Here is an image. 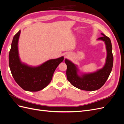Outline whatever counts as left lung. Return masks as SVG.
I'll list each match as a JSON object with an SVG mask.
<instances>
[{"mask_svg": "<svg viewBox=\"0 0 124 124\" xmlns=\"http://www.w3.org/2000/svg\"><path fill=\"white\" fill-rule=\"evenodd\" d=\"M101 34L103 36L97 40H102L104 42L107 53L106 63L102 68L94 72L80 73V70L77 65L68 59H65L67 66V80L73 86L80 89L93 91L100 88L106 83L111 73L113 64L111 41L110 38L103 33H101Z\"/></svg>", "mask_w": 124, "mask_h": 124, "instance_id": "8db88e82", "label": "left lung"}]
</instances>
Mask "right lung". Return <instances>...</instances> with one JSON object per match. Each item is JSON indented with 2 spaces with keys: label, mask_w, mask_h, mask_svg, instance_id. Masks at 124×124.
<instances>
[{
  "label": "right lung",
  "mask_w": 124,
  "mask_h": 124,
  "mask_svg": "<svg viewBox=\"0 0 124 124\" xmlns=\"http://www.w3.org/2000/svg\"><path fill=\"white\" fill-rule=\"evenodd\" d=\"M21 31L15 35L9 55L11 73L21 88L29 92H38L49 84L57 66L63 61V56L52 59L38 66H31L22 62L18 50V42Z\"/></svg>",
  "instance_id": "add662e5"
}]
</instances>
